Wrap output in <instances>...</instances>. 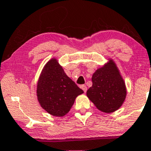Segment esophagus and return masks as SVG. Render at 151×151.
Wrapping results in <instances>:
<instances>
[{"label":"esophagus","instance_id":"34e87169","mask_svg":"<svg viewBox=\"0 0 151 151\" xmlns=\"http://www.w3.org/2000/svg\"><path fill=\"white\" fill-rule=\"evenodd\" d=\"M81 88L82 89V90H83L84 92H87V87H86V85H84H84H82V86H81Z\"/></svg>","mask_w":151,"mask_h":151}]
</instances>
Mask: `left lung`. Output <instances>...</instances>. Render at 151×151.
<instances>
[{"mask_svg": "<svg viewBox=\"0 0 151 151\" xmlns=\"http://www.w3.org/2000/svg\"><path fill=\"white\" fill-rule=\"evenodd\" d=\"M99 68L92 77V86L87 91V96L101 112L111 113L117 110L127 94L124 79L112 59Z\"/></svg>", "mask_w": 151, "mask_h": 151, "instance_id": "1", "label": "left lung"}]
</instances>
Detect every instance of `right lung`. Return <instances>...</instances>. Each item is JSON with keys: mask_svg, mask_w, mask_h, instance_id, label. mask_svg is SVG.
<instances>
[{"mask_svg": "<svg viewBox=\"0 0 151 151\" xmlns=\"http://www.w3.org/2000/svg\"><path fill=\"white\" fill-rule=\"evenodd\" d=\"M82 93L83 90L65 74L56 58L46 63L38 80L36 95L41 107L48 113L63 117Z\"/></svg>", "mask_w": 151, "mask_h": 151, "instance_id": "obj_1", "label": "right lung"}]
</instances>
